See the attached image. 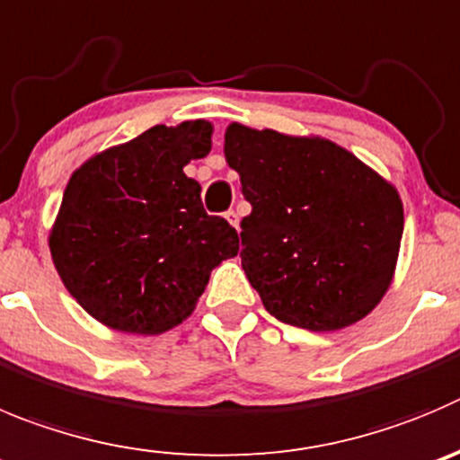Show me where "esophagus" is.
<instances>
[{"label":"esophagus","instance_id":"34e87169","mask_svg":"<svg viewBox=\"0 0 460 460\" xmlns=\"http://www.w3.org/2000/svg\"><path fill=\"white\" fill-rule=\"evenodd\" d=\"M226 218H227V223H230V226H234V227L239 226V214L234 212V209H227Z\"/></svg>","mask_w":460,"mask_h":460}]
</instances>
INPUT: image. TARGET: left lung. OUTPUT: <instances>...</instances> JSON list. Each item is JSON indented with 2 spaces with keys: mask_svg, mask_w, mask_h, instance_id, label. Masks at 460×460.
<instances>
[{
  "mask_svg": "<svg viewBox=\"0 0 460 460\" xmlns=\"http://www.w3.org/2000/svg\"><path fill=\"white\" fill-rule=\"evenodd\" d=\"M226 160L252 208L239 257L266 312L312 332L373 312L404 230L393 185L327 139L242 124L227 128Z\"/></svg>",
  "mask_w": 460,
  "mask_h": 460,
  "instance_id": "1",
  "label": "left lung"
}]
</instances>
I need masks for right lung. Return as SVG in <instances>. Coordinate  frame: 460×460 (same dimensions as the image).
<instances>
[{
  "mask_svg": "<svg viewBox=\"0 0 460 460\" xmlns=\"http://www.w3.org/2000/svg\"><path fill=\"white\" fill-rule=\"evenodd\" d=\"M208 121L153 126L74 172L49 248L76 303L112 330L160 334L194 312L239 237L209 217L182 167L212 148Z\"/></svg>",
  "mask_w": 460,
  "mask_h": 460,
  "instance_id": "add662e5",
  "label": "right lung"
}]
</instances>
